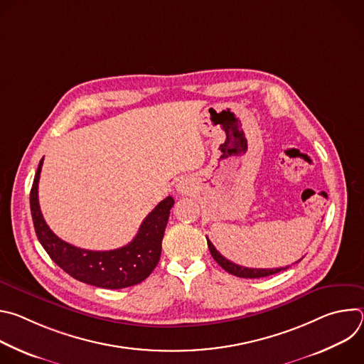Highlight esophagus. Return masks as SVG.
<instances>
[{"label":"esophagus","mask_w":364,"mask_h":364,"mask_svg":"<svg viewBox=\"0 0 364 364\" xmlns=\"http://www.w3.org/2000/svg\"><path fill=\"white\" fill-rule=\"evenodd\" d=\"M177 190H178L180 193H186V191H188V184H187L186 181H180V183L177 184Z\"/></svg>","instance_id":"obj_1"}]
</instances>
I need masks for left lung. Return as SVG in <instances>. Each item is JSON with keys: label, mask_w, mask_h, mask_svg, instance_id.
Here are the masks:
<instances>
[{"label": "left lung", "mask_w": 364, "mask_h": 364, "mask_svg": "<svg viewBox=\"0 0 364 364\" xmlns=\"http://www.w3.org/2000/svg\"><path fill=\"white\" fill-rule=\"evenodd\" d=\"M207 246H209L210 249V253L213 256L215 261L225 269L228 271L229 274L235 275V277H239V278H264V277H269V275H274V274H278L284 269H288L289 267L287 268H275V269H256V268H245V267H240V265H236L233 264L232 261H229V259H226L225 256H222L216 247L213 246V243L207 239ZM301 261V259H299ZM298 261V262H299Z\"/></svg>", "instance_id": "obj_1"}]
</instances>
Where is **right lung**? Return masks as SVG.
Returning <instances> with one entry per match:
<instances>
[{"label": "right lung", "instance_id": "obj_1", "mask_svg": "<svg viewBox=\"0 0 364 364\" xmlns=\"http://www.w3.org/2000/svg\"><path fill=\"white\" fill-rule=\"evenodd\" d=\"M41 159L31 193L30 209L38 242L66 274L75 279L108 289H121L136 285L157 267L161 256V242L174 198L168 196L144 219L136 236L128 245L114 250H87L76 247L58 237L47 226L38 204V180L43 167Z\"/></svg>", "mask_w": 364, "mask_h": 364}]
</instances>
